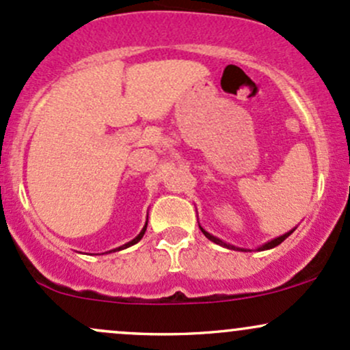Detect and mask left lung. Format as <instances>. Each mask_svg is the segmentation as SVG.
<instances>
[{
	"label": "left lung",
	"instance_id": "8db88e82",
	"mask_svg": "<svg viewBox=\"0 0 350 350\" xmlns=\"http://www.w3.org/2000/svg\"><path fill=\"white\" fill-rule=\"evenodd\" d=\"M201 231H202V234H204V236L207 237V239L209 241H213V243H216V244H219V245H224V247H228V249H239V247H234V245H231V244H226V243H222L221 239H217V237H214L213 234H209V232H206L204 229L201 228ZM294 232V229L293 231H289V232H286L284 234V236H281V237H278V239H274V241H271V243H267V244H264L262 247H259V251H264V249H272V247H275V245H279L282 243L284 239H286V237H289L291 234ZM239 251H244V252H247V249H239Z\"/></svg>",
	"mask_w": 350,
	"mask_h": 350
}]
</instances>
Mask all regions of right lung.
<instances>
[{"instance_id":"obj_1","label":"right lung","mask_w":350,"mask_h":350,"mask_svg":"<svg viewBox=\"0 0 350 350\" xmlns=\"http://www.w3.org/2000/svg\"><path fill=\"white\" fill-rule=\"evenodd\" d=\"M146 228H148V222H146L144 224V228H143V231H141L139 234H137V237H134V239L131 241V243H128V244H124V245H121V247H118L119 251H121V249H126V247H129V245H133V244H136V243H139L141 239H143V236H144V232H146Z\"/></svg>"}]
</instances>
